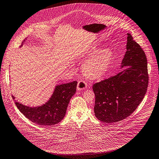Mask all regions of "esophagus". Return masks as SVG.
<instances>
[{
    "label": "esophagus",
    "instance_id": "34e87169",
    "mask_svg": "<svg viewBox=\"0 0 159 159\" xmlns=\"http://www.w3.org/2000/svg\"><path fill=\"white\" fill-rule=\"evenodd\" d=\"M87 88V83L84 80H80L77 84V89L79 91L84 90Z\"/></svg>",
    "mask_w": 159,
    "mask_h": 159
}]
</instances>
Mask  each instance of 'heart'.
<instances>
[{
  "label": "heart",
  "mask_w": 159,
  "mask_h": 159,
  "mask_svg": "<svg viewBox=\"0 0 159 159\" xmlns=\"http://www.w3.org/2000/svg\"><path fill=\"white\" fill-rule=\"evenodd\" d=\"M85 57H90L82 65L84 74L93 79H98L103 76L108 71L113 57V51L108 48L99 49L95 46L85 52Z\"/></svg>",
  "instance_id": "1"
}]
</instances>
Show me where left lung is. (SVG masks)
<instances>
[{
	"label": "left lung",
	"instance_id": "left-lung-1",
	"mask_svg": "<svg viewBox=\"0 0 159 159\" xmlns=\"http://www.w3.org/2000/svg\"><path fill=\"white\" fill-rule=\"evenodd\" d=\"M126 52L116 75L96 83L94 111L96 117L107 123L125 119L137 108L147 91L148 75L145 52L127 34Z\"/></svg>",
	"mask_w": 159,
	"mask_h": 159
}]
</instances>
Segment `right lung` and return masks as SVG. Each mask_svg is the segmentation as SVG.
<instances>
[{
    "mask_svg": "<svg viewBox=\"0 0 159 159\" xmlns=\"http://www.w3.org/2000/svg\"><path fill=\"white\" fill-rule=\"evenodd\" d=\"M27 39L22 42L21 48ZM77 82L56 85L54 91L47 102L39 106L30 107L25 105L12 97L19 110L32 122L42 126H49L61 122L66 114L70 100L77 88Z\"/></svg>",
    "mask_w": 159,
    "mask_h": 159,
    "instance_id": "right-lung-1",
    "label": "right lung"
}]
</instances>
